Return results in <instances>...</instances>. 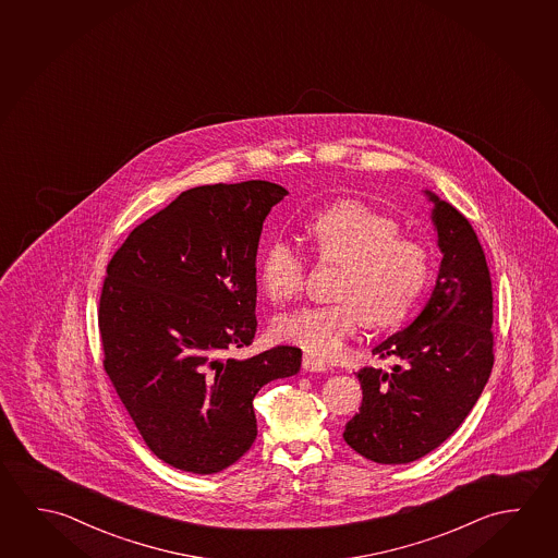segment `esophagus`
I'll list each match as a JSON object with an SVG mask.
<instances>
[{
	"instance_id": "obj_1",
	"label": "esophagus",
	"mask_w": 558,
	"mask_h": 558,
	"mask_svg": "<svg viewBox=\"0 0 558 558\" xmlns=\"http://www.w3.org/2000/svg\"><path fill=\"white\" fill-rule=\"evenodd\" d=\"M302 366L305 372H327L329 369V366L320 357L313 356V354H303Z\"/></svg>"
}]
</instances>
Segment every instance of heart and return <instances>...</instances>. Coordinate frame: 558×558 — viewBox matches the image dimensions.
Instances as JSON below:
<instances>
[{
    "instance_id": "obj_1",
    "label": "heart",
    "mask_w": 558,
    "mask_h": 558,
    "mask_svg": "<svg viewBox=\"0 0 558 558\" xmlns=\"http://www.w3.org/2000/svg\"><path fill=\"white\" fill-rule=\"evenodd\" d=\"M393 216L366 202L340 201L305 221L320 260L342 263L337 282L340 302L283 313L272 325L276 338L317 357L342 354L350 338L369 323L395 325L421 298L429 278V253L416 239L401 235ZM307 260L288 239L268 243L258 265V282L275 303L298 298Z\"/></svg>"
}]
</instances>
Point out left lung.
Instances as JSON below:
<instances>
[{"label": "left lung", "instance_id": "8db88e82", "mask_svg": "<svg viewBox=\"0 0 558 558\" xmlns=\"http://www.w3.org/2000/svg\"><path fill=\"white\" fill-rule=\"evenodd\" d=\"M432 221L441 251L436 286L407 329L374 348L391 369L357 372L360 412L342 438L381 465L411 463L438 448L473 411L494 364L493 282L475 229L434 192Z\"/></svg>", "mask_w": 558, "mask_h": 558}]
</instances>
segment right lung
Listing matches in <instances>:
<instances>
[{
  "mask_svg": "<svg viewBox=\"0 0 558 558\" xmlns=\"http://www.w3.org/2000/svg\"><path fill=\"white\" fill-rule=\"evenodd\" d=\"M286 194L268 181L181 192L107 266L102 366L147 448L174 469L233 465L256 438L255 395L302 367L295 347L226 357L255 338L256 248Z\"/></svg>",
  "mask_w": 558,
  "mask_h": 558,
  "instance_id": "1",
  "label": "right lung"
}]
</instances>
